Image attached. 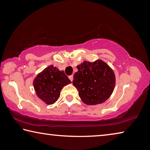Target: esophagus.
<instances>
[{
    "label": "esophagus",
    "mask_w": 150,
    "mask_h": 150,
    "mask_svg": "<svg viewBox=\"0 0 150 150\" xmlns=\"http://www.w3.org/2000/svg\"><path fill=\"white\" fill-rule=\"evenodd\" d=\"M69 79L71 81H73V75H70V76H69Z\"/></svg>",
    "instance_id": "1"
}]
</instances>
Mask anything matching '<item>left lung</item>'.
<instances>
[{
    "instance_id": "1",
    "label": "left lung",
    "mask_w": 150,
    "mask_h": 150,
    "mask_svg": "<svg viewBox=\"0 0 150 150\" xmlns=\"http://www.w3.org/2000/svg\"><path fill=\"white\" fill-rule=\"evenodd\" d=\"M73 75V84L77 88L83 102L98 105L110 97L115 86V75L111 68L103 62H84L79 65Z\"/></svg>"
}]
</instances>
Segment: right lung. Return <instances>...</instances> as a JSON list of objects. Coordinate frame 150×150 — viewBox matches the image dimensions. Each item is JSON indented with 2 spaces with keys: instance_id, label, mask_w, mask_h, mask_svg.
<instances>
[{
  "instance_id": "right-lung-1",
  "label": "right lung",
  "mask_w": 150,
  "mask_h": 150,
  "mask_svg": "<svg viewBox=\"0 0 150 150\" xmlns=\"http://www.w3.org/2000/svg\"><path fill=\"white\" fill-rule=\"evenodd\" d=\"M71 83L63 71H60L57 67L50 65L35 78L34 87L40 99L52 105L59 98L63 87Z\"/></svg>"
}]
</instances>
